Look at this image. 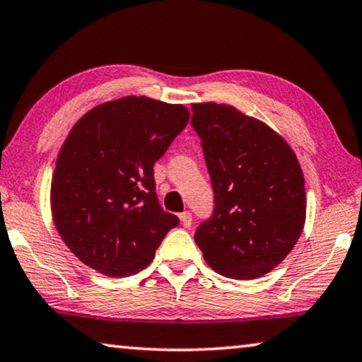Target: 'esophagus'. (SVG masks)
<instances>
[{
	"mask_svg": "<svg viewBox=\"0 0 362 362\" xmlns=\"http://www.w3.org/2000/svg\"><path fill=\"white\" fill-rule=\"evenodd\" d=\"M180 220H181V225L182 226L189 228V226H191V223H192V215L189 214V212H182V214H180Z\"/></svg>",
	"mask_w": 362,
	"mask_h": 362,
	"instance_id": "obj_1",
	"label": "esophagus"
}]
</instances>
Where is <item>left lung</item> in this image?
I'll return each mask as SVG.
<instances>
[{
  "label": "left lung",
  "instance_id": "1",
  "mask_svg": "<svg viewBox=\"0 0 362 362\" xmlns=\"http://www.w3.org/2000/svg\"><path fill=\"white\" fill-rule=\"evenodd\" d=\"M214 189V212L196 244L216 274L252 280L290 254L305 220L303 170L291 147L230 105H192Z\"/></svg>",
  "mask_w": 362,
  "mask_h": 362
}]
</instances>
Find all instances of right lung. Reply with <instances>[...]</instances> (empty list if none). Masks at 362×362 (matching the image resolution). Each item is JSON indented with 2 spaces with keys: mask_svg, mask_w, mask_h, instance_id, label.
Wrapping results in <instances>:
<instances>
[{
  "mask_svg": "<svg viewBox=\"0 0 362 362\" xmlns=\"http://www.w3.org/2000/svg\"><path fill=\"white\" fill-rule=\"evenodd\" d=\"M187 121L182 105L124 97L98 105L72 127L53 173L52 212L81 262L116 278L152 262L180 225L158 202L153 165Z\"/></svg>",
  "mask_w": 362,
  "mask_h": 362,
  "instance_id": "1",
  "label": "right lung"
}]
</instances>
